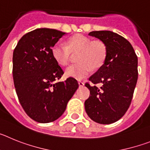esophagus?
<instances>
[{
	"label": "esophagus",
	"instance_id": "34e87169",
	"mask_svg": "<svg viewBox=\"0 0 150 150\" xmlns=\"http://www.w3.org/2000/svg\"><path fill=\"white\" fill-rule=\"evenodd\" d=\"M78 83H79V86L80 87L83 86H84V84H85L84 82H83V81H79V82H78Z\"/></svg>",
	"mask_w": 150,
	"mask_h": 150
}]
</instances>
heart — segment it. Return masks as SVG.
Segmentation results:
<instances>
[{
    "label": "heart",
    "instance_id": "obj_1",
    "mask_svg": "<svg viewBox=\"0 0 150 150\" xmlns=\"http://www.w3.org/2000/svg\"><path fill=\"white\" fill-rule=\"evenodd\" d=\"M52 55L62 66L70 62L72 54H76V64L65 70L67 76L83 79L91 73V67L98 69L104 63L107 54V45L100 40H92L83 34H76L69 38L67 44L57 43L52 47Z\"/></svg>",
    "mask_w": 150,
    "mask_h": 150
}]
</instances>
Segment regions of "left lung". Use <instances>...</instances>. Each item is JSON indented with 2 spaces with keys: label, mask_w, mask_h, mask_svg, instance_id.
<instances>
[{
  "label": "left lung",
  "mask_w": 150,
  "mask_h": 150,
  "mask_svg": "<svg viewBox=\"0 0 150 150\" xmlns=\"http://www.w3.org/2000/svg\"><path fill=\"white\" fill-rule=\"evenodd\" d=\"M88 35L107 45L104 64L89 77L90 90L85 110L90 119L100 124H111L121 119L130 107L138 77L137 56L132 44L110 30H95ZM100 83L99 88L96 84Z\"/></svg>",
  "instance_id": "1"
}]
</instances>
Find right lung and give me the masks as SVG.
I'll return each mask as SVG.
<instances>
[{"label":"right lung","instance_id":"add662e5","mask_svg":"<svg viewBox=\"0 0 150 150\" xmlns=\"http://www.w3.org/2000/svg\"><path fill=\"white\" fill-rule=\"evenodd\" d=\"M64 34L36 29L25 34L13 52V76L18 100L26 114L38 122L59 119L79 87L73 77L58 82L64 71L51 50Z\"/></svg>","mask_w":150,"mask_h":150}]
</instances>
